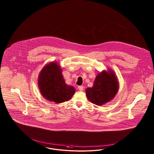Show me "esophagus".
Instances as JSON below:
<instances>
[{"label":"esophagus","mask_w":154,"mask_h":154,"mask_svg":"<svg viewBox=\"0 0 154 154\" xmlns=\"http://www.w3.org/2000/svg\"><path fill=\"white\" fill-rule=\"evenodd\" d=\"M78 89H79L80 91H82L83 89H84V87H82V86H79V87H78Z\"/></svg>","instance_id":"34e87169"}]
</instances>
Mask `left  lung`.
<instances>
[{
	"label": "left lung",
	"mask_w": 154,
	"mask_h": 154,
	"mask_svg": "<svg viewBox=\"0 0 154 154\" xmlns=\"http://www.w3.org/2000/svg\"><path fill=\"white\" fill-rule=\"evenodd\" d=\"M118 82L115 74L103 71L97 74L92 88L86 89L88 100L98 106L109 102L117 93Z\"/></svg>",
	"instance_id": "8db88e82"
}]
</instances>
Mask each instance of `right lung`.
Masks as SVG:
<instances>
[{"instance_id": "obj_1", "label": "right lung", "mask_w": 154, "mask_h": 154, "mask_svg": "<svg viewBox=\"0 0 154 154\" xmlns=\"http://www.w3.org/2000/svg\"><path fill=\"white\" fill-rule=\"evenodd\" d=\"M61 72L62 69L56 62H51L42 69L38 80L42 95L56 103L68 101L75 91L73 87L66 84Z\"/></svg>"}]
</instances>
